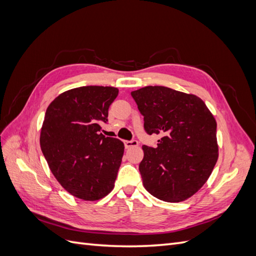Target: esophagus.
Returning a JSON list of instances; mask_svg holds the SVG:
<instances>
[{
	"label": "esophagus",
	"instance_id": "34e87169",
	"mask_svg": "<svg viewBox=\"0 0 256 256\" xmlns=\"http://www.w3.org/2000/svg\"><path fill=\"white\" fill-rule=\"evenodd\" d=\"M125 147L126 148H131V147H136L138 145V142L136 140H131V141H125Z\"/></svg>",
	"mask_w": 256,
	"mask_h": 256
}]
</instances>
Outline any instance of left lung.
Masks as SVG:
<instances>
[{"label": "left lung", "mask_w": 256, "mask_h": 256, "mask_svg": "<svg viewBox=\"0 0 256 256\" xmlns=\"http://www.w3.org/2000/svg\"><path fill=\"white\" fill-rule=\"evenodd\" d=\"M148 134L157 146L143 145L138 170L144 188L164 202L176 203L198 192L218 160L216 122L200 98L166 86L131 92Z\"/></svg>", "instance_id": "left-lung-1"}]
</instances>
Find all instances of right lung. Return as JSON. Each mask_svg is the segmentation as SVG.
Masks as SVG:
<instances>
[{
    "label": "right lung",
    "instance_id": "1",
    "mask_svg": "<svg viewBox=\"0 0 256 256\" xmlns=\"http://www.w3.org/2000/svg\"><path fill=\"white\" fill-rule=\"evenodd\" d=\"M118 95L116 88L88 85L64 92L46 111L42 152L62 187L76 198L96 200L114 188L125 146L100 131Z\"/></svg>",
    "mask_w": 256,
    "mask_h": 256
}]
</instances>
